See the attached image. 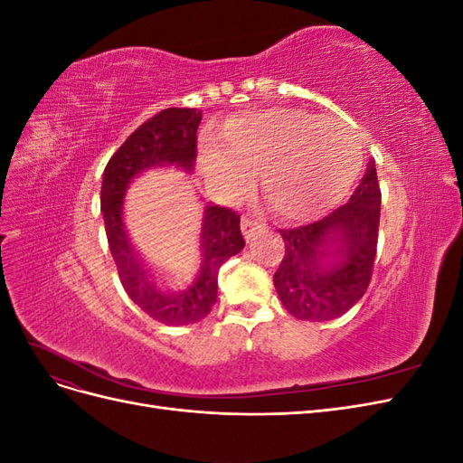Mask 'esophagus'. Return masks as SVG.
<instances>
[{"instance_id":"esophagus-1","label":"esophagus","mask_w":463,"mask_h":463,"mask_svg":"<svg viewBox=\"0 0 463 463\" xmlns=\"http://www.w3.org/2000/svg\"><path fill=\"white\" fill-rule=\"evenodd\" d=\"M262 230H264V223H260V222H257L253 218H247V216L241 218V232H243L247 241H250V240H253V237H257Z\"/></svg>"}]
</instances>
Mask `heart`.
Wrapping results in <instances>:
<instances>
[{"label": "heart", "instance_id": "b5f03b06", "mask_svg": "<svg viewBox=\"0 0 463 463\" xmlns=\"http://www.w3.org/2000/svg\"><path fill=\"white\" fill-rule=\"evenodd\" d=\"M201 164L210 184L226 194L245 191L262 167V191L278 214L309 220L352 189L363 148L342 121L305 109H269L228 121L220 143L203 145Z\"/></svg>", "mask_w": 463, "mask_h": 463}]
</instances>
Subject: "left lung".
<instances>
[{"instance_id":"left-lung-1","label":"left lung","mask_w":463,"mask_h":463,"mask_svg":"<svg viewBox=\"0 0 463 463\" xmlns=\"http://www.w3.org/2000/svg\"><path fill=\"white\" fill-rule=\"evenodd\" d=\"M381 223V185L374 160L352 199L307 226L279 230L286 253L274 286L286 311L322 322L344 315L369 288Z\"/></svg>"}]
</instances>
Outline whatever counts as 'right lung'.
<instances>
[{
	"mask_svg": "<svg viewBox=\"0 0 463 463\" xmlns=\"http://www.w3.org/2000/svg\"><path fill=\"white\" fill-rule=\"evenodd\" d=\"M197 108H167L146 119L109 158L102 179V214L108 245L128 296L148 317L167 326L203 320L218 298L222 264L245 247L240 214L228 206H208L201 230V255L193 272L170 282L138 259L123 223V194L129 181L154 165L175 164L193 170L197 158Z\"/></svg>",
	"mask_w": 463,
	"mask_h": 463,
	"instance_id": "add662e5",
	"label": "right lung"
}]
</instances>
